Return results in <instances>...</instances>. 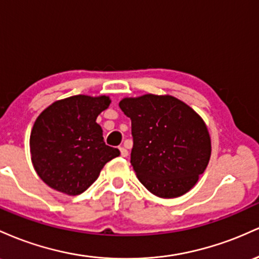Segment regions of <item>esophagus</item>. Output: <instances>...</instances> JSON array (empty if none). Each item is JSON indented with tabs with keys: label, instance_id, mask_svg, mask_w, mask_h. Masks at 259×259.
<instances>
[{
	"label": "esophagus",
	"instance_id": "34e87169",
	"mask_svg": "<svg viewBox=\"0 0 259 259\" xmlns=\"http://www.w3.org/2000/svg\"><path fill=\"white\" fill-rule=\"evenodd\" d=\"M120 152H121V156H123V158H127V156H128V150H127L126 148L120 147Z\"/></svg>",
	"mask_w": 259,
	"mask_h": 259
}]
</instances>
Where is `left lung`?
I'll use <instances>...</instances> for the list:
<instances>
[{
  "label": "left lung",
  "instance_id": "obj_1",
  "mask_svg": "<svg viewBox=\"0 0 259 259\" xmlns=\"http://www.w3.org/2000/svg\"><path fill=\"white\" fill-rule=\"evenodd\" d=\"M118 105L132 122L131 164L141 184L160 198L187 193L210 159L202 117L171 95L124 98Z\"/></svg>",
  "mask_w": 259,
  "mask_h": 259
}]
</instances>
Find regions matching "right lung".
I'll list each match as a JSON object with an SVG mask.
<instances>
[{"label":"right lung","instance_id":"right-lung-1","mask_svg":"<svg viewBox=\"0 0 259 259\" xmlns=\"http://www.w3.org/2000/svg\"><path fill=\"white\" fill-rule=\"evenodd\" d=\"M109 97L74 95L55 101L37 116L30 133L31 162L46 185L68 196L83 193L107 161L120 155L105 144L97 123Z\"/></svg>","mask_w":259,"mask_h":259}]
</instances>
